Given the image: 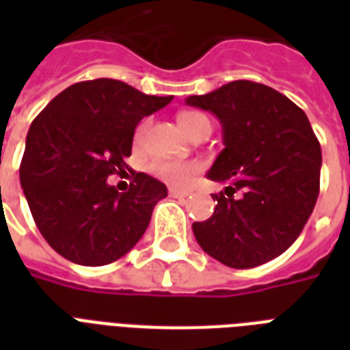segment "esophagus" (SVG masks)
I'll list each match as a JSON object with an SVG mask.
<instances>
[{
	"instance_id": "obj_1",
	"label": "esophagus",
	"mask_w": 350,
	"mask_h": 350,
	"mask_svg": "<svg viewBox=\"0 0 350 350\" xmlns=\"http://www.w3.org/2000/svg\"><path fill=\"white\" fill-rule=\"evenodd\" d=\"M169 194L172 198H187V196H189V192H187V191H180V189H174V187H170Z\"/></svg>"
}]
</instances>
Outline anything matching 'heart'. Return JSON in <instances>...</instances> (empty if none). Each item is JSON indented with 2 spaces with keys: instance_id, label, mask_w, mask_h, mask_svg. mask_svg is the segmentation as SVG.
Masks as SVG:
<instances>
[{
  "instance_id": "heart-1",
  "label": "heart",
  "mask_w": 350,
  "mask_h": 350,
  "mask_svg": "<svg viewBox=\"0 0 350 350\" xmlns=\"http://www.w3.org/2000/svg\"><path fill=\"white\" fill-rule=\"evenodd\" d=\"M180 125L185 129L189 134L194 132V129L202 125V123H208L207 116L202 112H181L178 116ZM145 134V123L137 126L136 131V142H139ZM148 172L159 178L165 183H170L174 187H183L192 180V176L200 172V163L196 161H170V159H154L148 163Z\"/></svg>"
}]
</instances>
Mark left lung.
Wrapping results in <instances>:
<instances>
[{"label": "left lung", "mask_w": 350, "mask_h": 350, "mask_svg": "<svg viewBox=\"0 0 350 350\" xmlns=\"http://www.w3.org/2000/svg\"><path fill=\"white\" fill-rule=\"evenodd\" d=\"M185 103L221 123L225 147L207 178L229 183L213 194V216L192 224L198 243L232 269L274 260L304 230L320 192L321 148L309 118L282 92L247 79Z\"/></svg>", "instance_id": "obj_1"}]
</instances>
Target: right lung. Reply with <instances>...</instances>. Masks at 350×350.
I'll return each instance as SVG.
<instances>
[{
	"mask_svg": "<svg viewBox=\"0 0 350 350\" xmlns=\"http://www.w3.org/2000/svg\"><path fill=\"white\" fill-rule=\"evenodd\" d=\"M172 96H148L118 79L70 85L32 121L19 181L41 236L78 265L120 260L142 239L167 187L134 172L126 192L107 178L125 172L137 123Z\"/></svg>",
	"mask_w": 350,
	"mask_h": 350,
	"instance_id": "obj_1",
	"label": "right lung"
}]
</instances>
